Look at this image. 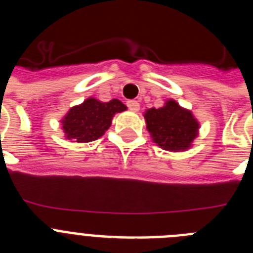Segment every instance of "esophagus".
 Instances as JSON below:
<instances>
[{"label":"esophagus","instance_id":"1","mask_svg":"<svg viewBox=\"0 0 253 253\" xmlns=\"http://www.w3.org/2000/svg\"><path fill=\"white\" fill-rule=\"evenodd\" d=\"M126 105H128L129 110H131V111L139 110V102L135 101V100H130V101L126 102Z\"/></svg>","mask_w":253,"mask_h":253}]
</instances>
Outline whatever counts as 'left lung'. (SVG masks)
Masks as SVG:
<instances>
[{"label": "left lung", "mask_w": 253, "mask_h": 253, "mask_svg": "<svg viewBox=\"0 0 253 253\" xmlns=\"http://www.w3.org/2000/svg\"><path fill=\"white\" fill-rule=\"evenodd\" d=\"M144 119L152 140L162 149L171 152L189 149L200 128L191 110L180 106L172 99L160 109L146 110Z\"/></svg>", "instance_id": "8db88e82"}]
</instances>
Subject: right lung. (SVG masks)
<instances>
[{
    "label": "right lung",
    "instance_id": "right-lung-1",
    "mask_svg": "<svg viewBox=\"0 0 253 253\" xmlns=\"http://www.w3.org/2000/svg\"><path fill=\"white\" fill-rule=\"evenodd\" d=\"M126 110L120 100L102 102L88 97L82 104L71 107L60 120L66 139L77 143H88L99 139L110 128L114 115Z\"/></svg>",
    "mask_w": 253,
    "mask_h": 253
}]
</instances>
